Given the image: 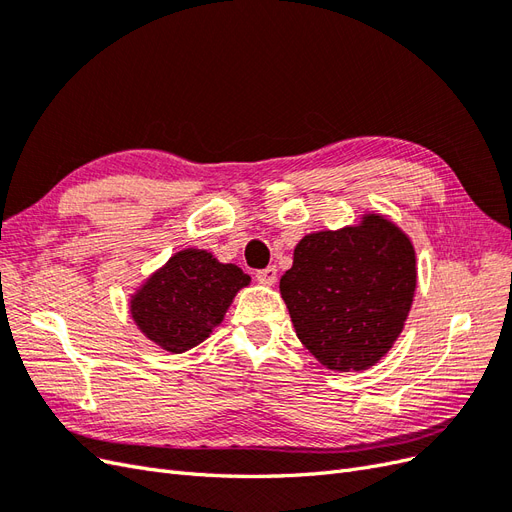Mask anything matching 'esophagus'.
<instances>
[{
    "label": "esophagus",
    "instance_id": "esophagus-1",
    "mask_svg": "<svg viewBox=\"0 0 512 512\" xmlns=\"http://www.w3.org/2000/svg\"><path fill=\"white\" fill-rule=\"evenodd\" d=\"M256 280L262 286H273L275 280H277V269L275 267H267V269L256 271Z\"/></svg>",
    "mask_w": 512,
    "mask_h": 512
}]
</instances>
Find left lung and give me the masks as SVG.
I'll use <instances>...</instances> for the list:
<instances>
[{"mask_svg": "<svg viewBox=\"0 0 512 512\" xmlns=\"http://www.w3.org/2000/svg\"><path fill=\"white\" fill-rule=\"evenodd\" d=\"M414 288V245L380 213L305 235L280 280L301 344L335 371L367 369L393 348Z\"/></svg>", "mask_w": 512, "mask_h": 512, "instance_id": "obj_1", "label": "left lung"}]
</instances>
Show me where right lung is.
I'll use <instances>...</instances> for the list:
<instances>
[{"mask_svg": "<svg viewBox=\"0 0 512 512\" xmlns=\"http://www.w3.org/2000/svg\"><path fill=\"white\" fill-rule=\"evenodd\" d=\"M250 284L237 265L207 250H181L147 277L130 299V314L147 339L168 352H185L224 320L235 294Z\"/></svg>", "mask_w": 512, "mask_h": 512, "instance_id": "add662e5", "label": "right lung"}]
</instances>
